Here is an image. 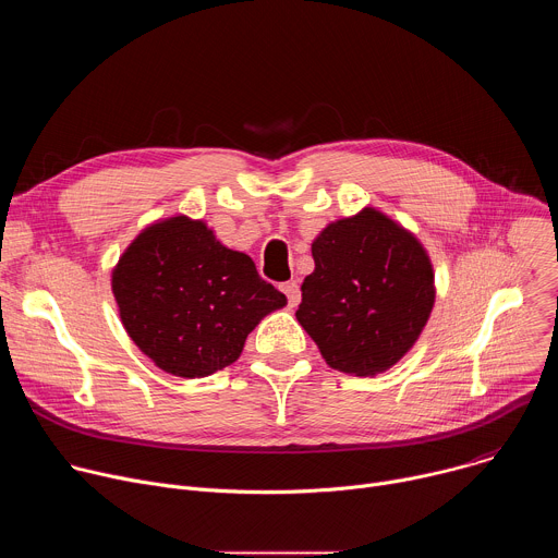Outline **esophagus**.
Segmentation results:
<instances>
[{"instance_id":"esophagus-1","label":"esophagus","mask_w":558,"mask_h":558,"mask_svg":"<svg viewBox=\"0 0 558 558\" xmlns=\"http://www.w3.org/2000/svg\"><path fill=\"white\" fill-rule=\"evenodd\" d=\"M282 291H284V295H287V300H289L291 306H295V304L300 302V284H298L295 280L284 282V284H282Z\"/></svg>"}]
</instances>
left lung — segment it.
I'll return each mask as SVG.
<instances>
[{
	"mask_svg": "<svg viewBox=\"0 0 558 558\" xmlns=\"http://www.w3.org/2000/svg\"><path fill=\"white\" fill-rule=\"evenodd\" d=\"M298 323L342 373L375 377L420 340L435 271L420 238L375 207L329 222L311 243Z\"/></svg>",
	"mask_w": 558,
	"mask_h": 558,
	"instance_id": "obj_1",
	"label": "left lung"
}]
</instances>
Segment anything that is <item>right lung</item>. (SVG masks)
<instances>
[{
	"mask_svg": "<svg viewBox=\"0 0 558 558\" xmlns=\"http://www.w3.org/2000/svg\"><path fill=\"white\" fill-rule=\"evenodd\" d=\"M123 329L161 371L207 377L243 353L265 315L287 304L254 260L185 214L147 225L112 269Z\"/></svg>",
	"mask_w": 558,
	"mask_h": 558,
	"instance_id": "obj_1",
	"label": "right lung"
}]
</instances>
